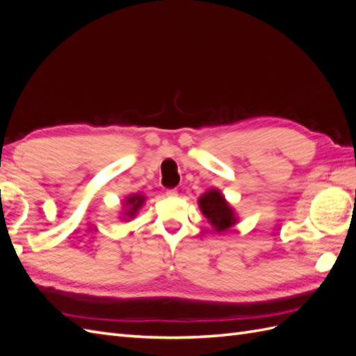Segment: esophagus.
<instances>
[{"mask_svg":"<svg viewBox=\"0 0 356 356\" xmlns=\"http://www.w3.org/2000/svg\"><path fill=\"white\" fill-rule=\"evenodd\" d=\"M166 196H168V197H177V196H178V191L174 190V188L168 190V191H166Z\"/></svg>","mask_w":356,"mask_h":356,"instance_id":"1","label":"esophagus"}]
</instances>
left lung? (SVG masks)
<instances>
[{
  "mask_svg": "<svg viewBox=\"0 0 356 356\" xmlns=\"http://www.w3.org/2000/svg\"><path fill=\"white\" fill-rule=\"evenodd\" d=\"M202 213L207 217L208 222L215 232H227L233 225L238 224L239 218L234 208L225 200L218 188H211L204 191L197 200Z\"/></svg>",
  "mask_w": 356,
  "mask_h": 356,
  "instance_id": "1",
  "label": "left lung"
}]
</instances>
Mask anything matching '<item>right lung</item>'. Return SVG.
I'll list each match as a JSON object with an SVG mask.
<instances>
[{"mask_svg": "<svg viewBox=\"0 0 356 356\" xmlns=\"http://www.w3.org/2000/svg\"><path fill=\"white\" fill-rule=\"evenodd\" d=\"M147 197L141 193H132V195H129L123 199V208H122V215H120V220L123 221H129V220H134L136 217V213L139 212L144 207Z\"/></svg>", "mask_w": 356, "mask_h": 356, "instance_id": "1", "label": "right lung"}]
</instances>
